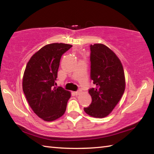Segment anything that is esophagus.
Masks as SVG:
<instances>
[{
    "label": "esophagus",
    "mask_w": 154,
    "mask_h": 154,
    "mask_svg": "<svg viewBox=\"0 0 154 154\" xmlns=\"http://www.w3.org/2000/svg\"><path fill=\"white\" fill-rule=\"evenodd\" d=\"M80 93H81V91H75V95H79Z\"/></svg>",
    "instance_id": "34e87169"
}]
</instances>
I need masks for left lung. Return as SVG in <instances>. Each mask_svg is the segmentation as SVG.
Here are the masks:
<instances>
[{
	"instance_id": "8db88e82",
	"label": "left lung",
	"mask_w": 154,
	"mask_h": 154,
	"mask_svg": "<svg viewBox=\"0 0 154 154\" xmlns=\"http://www.w3.org/2000/svg\"><path fill=\"white\" fill-rule=\"evenodd\" d=\"M90 77L94 84L89 93L92 98L84 111L94 118H104L112 112L125 90L122 65L114 52L106 45H90Z\"/></svg>"
}]
</instances>
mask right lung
<instances>
[{"mask_svg":"<svg viewBox=\"0 0 154 154\" xmlns=\"http://www.w3.org/2000/svg\"><path fill=\"white\" fill-rule=\"evenodd\" d=\"M71 45L54 43L45 45L32 55L23 76V91L34 113L45 121L63 115L71 93L55 81L62 55Z\"/></svg>","mask_w":154,"mask_h":154,"instance_id":"right-lung-1","label":"right lung"}]
</instances>
